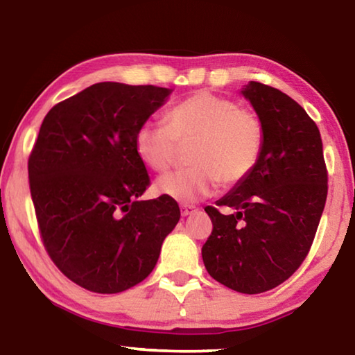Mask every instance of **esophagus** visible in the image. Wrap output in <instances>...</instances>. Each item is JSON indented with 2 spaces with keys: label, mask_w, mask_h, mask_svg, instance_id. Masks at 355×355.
<instances>
[{
  "label": "esophagus",
  "mask_w": 355,
  "mask_h": 355,
  "mask_svg": "<svg viewBox=\"0 0 355 355\" xmlns=\"http://www.w3.org/2000/svg\"><path fill=\"white\" fill-rule=\"evenodd\" d=\"M195 211H196V208H195V206H192V205H181V214L184 217L193 214Z\"/></svg>",
  "instance_id": "esophagus-1"
}]
</instances>
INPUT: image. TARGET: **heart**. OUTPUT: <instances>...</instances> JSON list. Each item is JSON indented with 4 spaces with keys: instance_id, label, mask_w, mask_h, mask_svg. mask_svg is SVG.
<instances>
[{
    "instance_id": "1",
    "label": "heart",
    "mask_w": 355,
    "mask_h": 355,
    "mask_svg": "<svg viewBox=\"0 0 355 355\" xmlns=\"http://www.w3.org/2000/svg\"><path fill=\"white\" fill-rule=\"evenodd\" d=\"M166 125L143 123L135 133L139 160L165 171L176 160L179 144L189 147L192 165L163 174L155 182L160 195L193 203L214 192L219 182L244 181L263 149V125L257 114L209 90L184 98L166 114Z\"/></svg>"
}]
</instances>
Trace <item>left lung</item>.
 I'll use <instances>...</instances> for the list:
<instances>
[{
    "label": "left lung",
    "mask_w": 355,
    "mask_h": 355,
    "mask_svg": "<svg viewBox=\"0 0 355 355\" xmlns=\"http://www.w3.org/2000/svg\"><path fill=\"white\" fill-rule=\"evenodd\" d=\"M241 95L263 125V149L249 176L205 211L212 233L201 249L217 282L241 293L275 288L309 252L327 200L318 125L281 90L250 80Z\"/></svg>",
    "instance_id": "8db88e82"
}]
</instances>
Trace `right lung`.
I'll list each match as a JSON object with an SVG mask.
<instances>
[{
	"label": "right lung",
	"instance_id": "obj_1",
	"mask_svg": "<svg viewBox=\"0 0 355 355\" xmlns=\"http://www.w3.org/2000/svg\"><path fill=\"white\" fill-rule=\"evenodd\" d=\"M173 89L100 83L53 106L28 160L33 205L53 263L76 284L119 293L144 281L181 217L149 185L135 133Z\"/></svg>",
	"mask_w": 355,
	"mask_h": 355
}]
</instances>
